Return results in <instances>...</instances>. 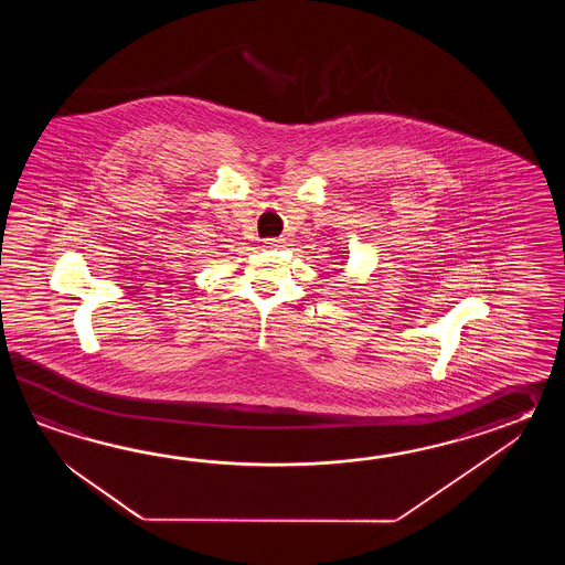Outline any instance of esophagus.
Returning <instances> with one entry per match:
<instances>
[{"instance_id": "obj_1", "label": "esophagus", "mask_w": 565, "mask_h": 565, "mask_svg": "<svg viewBox=\"0 0 565 565\" xmlns=\"http://www.w3.org/2000/svg\"><path fill=\"white\" fill-rule=\"evenodd\" d=\"M280 246H282L280 238H268V241H265L266 250H277Z\"/></svg>"}]
</instances>
